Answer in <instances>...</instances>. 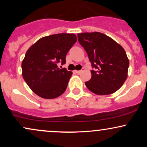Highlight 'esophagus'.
Returning a JSON list of instances; mask_svg holds the SVG:
<instances>
[{
    "label": "esophagus",
    "mask_w": 147,
    "mask_h": 147,
    "mask_svg": "<svg viewBox=\"0 0 147 147\" xmlns=\"http://www.w3.org/2000/svg\"><path fill=\"white\" fill-rule=\"evenodd\" d=\"M84 70V68H82V70H75V72H76V73H77V74H79V73H81V72H83Z\"/></svg>",
    "instance_id": "34e87169"
}]
</instances>
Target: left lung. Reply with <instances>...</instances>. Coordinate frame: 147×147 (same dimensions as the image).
Listing matches in <instances>:
<instances>
[{
  "instance_id": "left-lung-1",
  "label": "left lung",
  "mask_w": 147,
  "mask_h": 147,
  "mask_svg": "<svg viewBox=\"0 0 147 147\" xmlns=\"http://www.w3.org/2000/svg\"><path fill=\"white\" fill-rule=\"evenodd\" d=\"M95 70L85 83L98 95H110L120 88L128 77L129 61L125 50L111 37L97 32L77 34Z\"/></svg>"
}]
</instances>
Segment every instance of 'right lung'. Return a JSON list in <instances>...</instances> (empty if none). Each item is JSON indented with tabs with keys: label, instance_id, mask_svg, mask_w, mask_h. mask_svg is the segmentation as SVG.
Returning <instances> with one entry per match:
<instances>
[{
	"label": "right lung",
	"instance_id": "1",
	"mask_svg": "<svg viewBox=\"0 0 147 147\" xmlns=\"http://www.w3.org/2000/svg\"><path fill=\"white\" fill-rule=\"evenodd\" d=\"M77 41L74 34H57L40 38L26 52L22 61V75L32 90L44 99H55L66 90L72 75L58 63Z\"/></svg>",
	"mask_w": 147,
	"mask_h": 147
}]
</instances>
